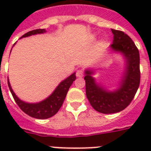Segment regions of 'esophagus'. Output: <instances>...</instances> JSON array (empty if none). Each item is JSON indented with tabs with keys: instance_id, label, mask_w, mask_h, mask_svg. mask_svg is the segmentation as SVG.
Wrapping results in <instances>:
<instances>
[{
	"instance_id": "34e87169",
	"label": "esophagus",
	"mask_w": 151,
	"mask_h": 151,
	"mask_svg": "<svg viewBox=\"0 0 151 151\" xmlns=\"http://www.w3.org/2000/svg\"><path fill=\"white\" fill-rule=\"evenodd\" d=\"M76 76L78 77V78H82L83 76H84V70H78L77 72H76Z\"/></svg>"
}]
</instances>
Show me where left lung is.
I'll return each mask as SVG.
<instances>
[{
    "instance_id": "8db88e82",
    "label": "left lung",
    "mask_w": 151,
    "mask_h": 151,
    "mask_svg": "<svg viewBox=\"0 0 151 151\" xmlns=\"http://www.w3.org/2000/svg\"><path fill=\"white\" fill-rule=\"evenodd\" d=\"M114 41L110 45L116 52H122L126 59V68L119 88L109 92L96 83L92 70L85 71L86 96L95 110L102 114L122 111L133 99L140 82L139 53L131 37L123 31L111 29Z\"/></svg>"
}]
</instances>
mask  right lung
<instances>
[{
    "label": "right lung",
    "instance_id": "1",
    "mask_svg": "<svg viewBox=\"0 0 151 151\" xmlns=\"http://www.w3.org/2000/svg\"><path fill=\"white\" fill-rule=\"evenodd\" d=\"M45 32V29H34L31 31L27 32V34L22 35L20 38L29 37L30 35H34V34H43ZM75 73H73L66 79L63 81L57 86V88L55 89V91L50 96H48L45 100L37 103H27L22 101L16 96L15 92H13L8 79V85L15 103H17V105L19 106L20 109L23 112L26 113L27 114H28L30 117H34V118L47 119V118H49V117L54 116L59 111V110L63 105V103L64 99L66 98L69 88L71 86V85L73 84V81H75Z\"/></svg>",
    "mask_w": 151,
    "mask_h": 151
}]
</instances>
